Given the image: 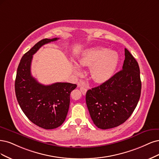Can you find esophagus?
<instances>
[{
  "mask_svg": "<svg viewBox=\"0 0 159 159\" xmlns=\"http://www.w3.org/2000/svg\"><path fill=\"white\" fill-rule=\"evenodd\" d=\"M80 90L81 91V93H83V95H85L86 93V91H87V89L84 86H80Z\"/></svg>",
  "mask_w": 159,
  "mask_h": 159,
  "instance_id": "34e87169",
  "label": "esophagus"
}]
</instances>
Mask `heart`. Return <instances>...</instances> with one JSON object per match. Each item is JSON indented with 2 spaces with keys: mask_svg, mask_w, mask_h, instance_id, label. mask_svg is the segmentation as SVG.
<instances>
[{
  "mask_svg": "<svg viewBox=\"0 0 159 159\" xmlns=\"http://www.w3.org/2000/svg\"><path fill=\"white\" fill-rule=\"evenodd\" d=\"M118 62V55L115 52L100 47L85 50L79 59L81 66H91L92 78L99 83H104L112 77ZM74 67L76 70H80L76 65Z\"/></svg>",
  "mask_w": 159,
  "mask_h": 159,
  "instance_id": "1",
  "label": "heart"
}]
</instances>
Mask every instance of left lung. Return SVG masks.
I'll list each match as a JSON object with an SVG mask.
<instances>
[{
    "label": "left lung",
    "mask_w": 159,
    "mask_h": 159,
    "mask_svg": "<svg viewBox=\"0 0 159 159\" xmlns=\"http://www.w3.org/2000/svg\"><path fill=\"white\" fill-rule=\"evenodd\" d=\"M141 91L139 65L125 49L122 70L86 94L87 107L95 125L107 129L124 124L135 109Z\"/></svg>",
    "instance_id": "8db88e82"
}]
</instances>
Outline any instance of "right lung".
I'll use <instances>...</instances> for the list:
<instances>
[{"label":"right lung","mask_w":159,"mask_h":159,"mask_svg":"<svg viewBox=\"0 0 159 159\" xmlns=\"http://www.w3.org/2000/svg\"><path fill=\"white\" fill-rule=\"evenodd\" d=\"M58 39H43L25 53L20 60L15 80V93L22 110L34 124L45 129L63 124L68 113L70 93L76 88V84L69 83L43 85L32 76L33 55L42 45Z\"/></svg>","instance_id":"right-lung-1"}]
</instances>
